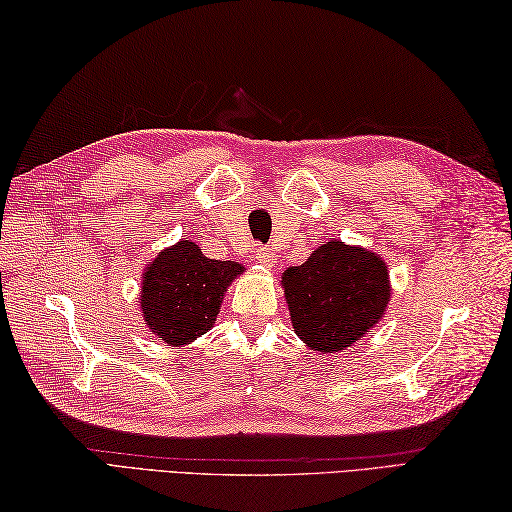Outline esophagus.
<instances>
[{
    "mask_svg": "<svg viewBox=\"0 0 512 512\" xmlns=\"http://www.w3.org/2000/svg\"><path fill=\"white\" fill-rule=\"evenodd\" d=\"M255 255H257V262L262 264V266H266V268H270L275 264V253L270 248H266V246H257L255 248Z\"/></svg>",
    "mask_w": 512,
    "mask_h": 512,
    "instance_id": "1",
    "label": "esophagus"
}]
</instances>
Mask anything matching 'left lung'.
<instances>
[{
  "instance_id": "1",
  "label": "left lung",
  "mask_w": 512,
  "mask_h": 512,
  "mask_svg": "<svg viewBox=\"0 0 512 512\" xmlns=\"http://www.w3.org/2000/svg\"><path fill=\"white\" fill-rule=\"evenodd\" d=\"M295 332L317 352H339L374 328L389 299L387 266L343 242L319 246L306 264L284 273Z\"/></svg>"
}]
</instances>
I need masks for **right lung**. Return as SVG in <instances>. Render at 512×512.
Listing matches in <instances>:
<instances>
[{
	"instance_id": "1",
	"label": "right lung",
	"mask_w": 512,
	"mask_h": 512,
	"mask_svg": "<svg viewBox=\"0 0 512 512\" xmlns=\"http://www.w3.org/2000/svg\"><path fill=\"white\" fill-rule=\"evenodd\" d=\"M237 262L202 255L184 242L160 253L143 279V306L149 330L171 345H184L209 332L220 312L226 286L242 273Z\"/></svg>"
}]
</instances>
